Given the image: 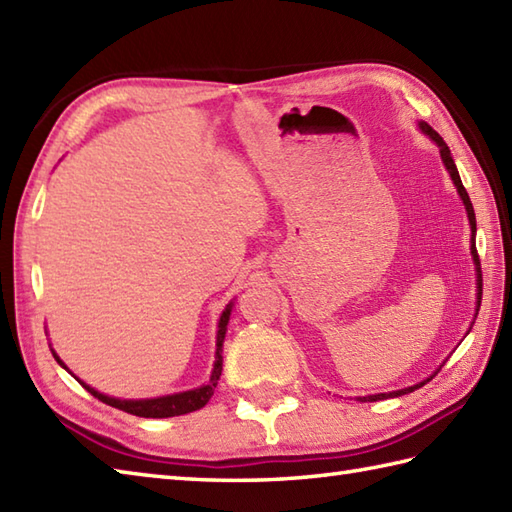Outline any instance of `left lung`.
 Instances as JSON below:
<instances>
[{"label": "left lung", "instance_id": "left-lung-1", "mask_svg": "<svg viewBox=\"0 0 512 512\" xmlns=\"http://www.w3.org/2000/svg\"><path fill=\"white\" fill-rule=\"evenodd\" d=\"M420 129H422L424 134L431 136V138L436 140V143H438V147H440V156H442L444 165H447V169H449V173H451V178H453V182H455V187H458L460 198H462V202H464V206H466V213H469L471 233H473V248H471V253H473L475 266H477V288H480V292H477V299H482V268H480V255H477V248H475V211H473L471 198H469V193H466V189H464V184H462V180H460V173H458V167H455V162H453V158H451V151H449L447 143H444V140H442V136H440V134L436 132V129H433L429 123H420ZM477 303H480V301H477ZM424 383H427V380H424ZM424 383H420V385H413V387H407V389L391 391V394H376V396H365V398H358V400H361V402H376V400H385V398H396V396H402V394H409V391L422 387Z\"/></svg>", "mask_w": 512, "mask_h": 512}]
</instances>
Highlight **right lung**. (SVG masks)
Segmentation results:
<instances>
[{"mask_svg":"<svg viewBox=\"0 0 512 512\" xmlns=\"http://www.w3.org/2000/svg\"><path fill=\"white\" fill-rule=\"evenodd\" d=\"M228 317H231V303H228V308L222 312L220 325H217L220 330H217V352H215V365H213L211 380L206 385L198 387V389L182 391V394H173V396L149 398V400H118V398H110L105 394H99V391L92 389L90 385L81 383V380H79V383L85 389H88L94 398H99L101 402H105V405L127 411V413H132V416H140V418H171V416H182V413L198 411L206 405V402H209V398L213 396V389L217 385V380H220V376H222V343H224ZM54 358H57V363H61L57 354H54Z\"/></svg>","mask_w":512,"mask_h":512,"instance_id":"right-lung-1","label":"right lung"}]
</instances>
